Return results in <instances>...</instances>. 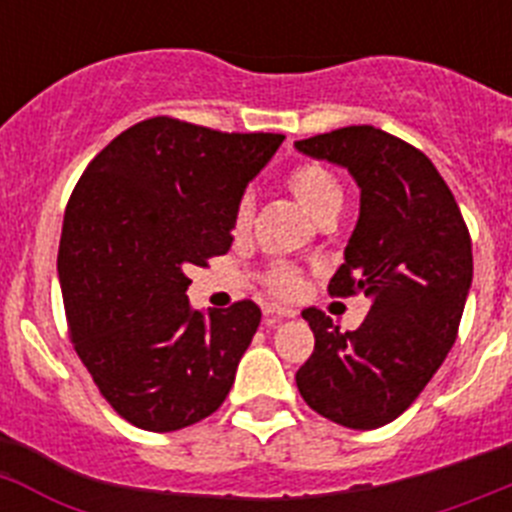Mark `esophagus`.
<instances>
[{
	"mask_svg": "<svg viewBox=\"0 0 512 512\" xmlns=\"http://www.w3.org/2000/svg\"><path fill=\"white\" fill-rule=\"evenodd\" d=\"M266 318H295V310H287V307H277V305H266L264 307Z\"/></svg>",
	"mask_w": 512,
	"mask_h": 512,
	"instance_id": "34e87169",
	"label": "esophagus"
}]
</instances>
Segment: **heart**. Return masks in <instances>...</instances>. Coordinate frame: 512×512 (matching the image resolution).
Masks as SVG:
<instances>
[{"label": "heart", "mask_w": 512, "mask_h": 512, "mask_svg": "<svg viewBox=\"0 0 512 512\" xmlns=\"http://www.w3.org/2000/svg\"><path fill=\"white\" fill-rule=\"evenodd\" d=\"M289 192L295 194V200L310 212L318 223L336 217L343 205V184L330 169L323 164H300L287 174ZM253 217V197L243 194L233 212V233L243 235L251 228ZM266 284L274 295L295 297L302 287L300 271L289 264H274L266 271Z\"/></svg>", "instance_id": "obj_1"}]
</instances>
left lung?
Returning a JSON list of instances; mask_svg holds the SVG:
<instances>
[{
	"label": "left lung",
	"instance_id": "left-lung-1",
	"mask_svg": "<svg viewBox=\"0 0 512 512\" xmlns=\"http://www.w3.org/2000/svg\"><path fill=\"white\" fill-rule=\"evenodd\" d=\"M300 153L354 176L359 220L328 292L366 295L372 307L341 333L325 312H302L315 351L297 390L315 413L354 431L410 408L451 351L472 287V241L431 158L372 125L297 140Z\"/></svg>",
	"mask_w": 512,
	"mask_h": 512
}]
</instances>
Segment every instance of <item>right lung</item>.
Instances as JSON below:
<instances>
[{"label": "right lung", "instance_id": "obj_1", "mask_svg": "<svg viewBox=\"0 0 512 512\" xmlns=\"http://www.w3.org/2000/svg\"><path fill=\"white\" fill-rule=\"evenodd\" d=\"M282 140L151 117L71 194L58 248L71 341L104 400L143 431L187 428L233 387L259 305L194 310L187 274L228 253L235 205Z\"/></svg>", "mask_w": 512, "mask_h": 512}]
</instances>
